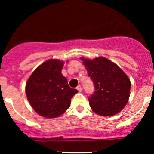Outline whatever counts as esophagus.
Segmentation results:
<instances>
[{"label":"esophagus","mask_w":154,"mask_h":154,"mask_svg":"<svg viewBox=\"0 0 154 154\" xmlns=\"http://www.w3.org/2000/svg\"><path fill=\"white\" fill-rule=\"evenodd\" d=\"M77 89L79 91H82V87H81V86H80V85H78V86H77Z\"/></svg>","instance_id":"34e87169"}]
</instances>
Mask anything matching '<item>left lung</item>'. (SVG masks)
<instances>
[{"mask_svg":"<svg viewBox=\"0 0 154 154\" xmlns=\"http://www.w3.org/2000/svg\"><path fill=\"white\" fill-rule=\"evenodd\" d=\"M88 75L94 85V94L88 98L96 114L112 116L122 111L130 97V80L116 63L99 57L93 60L82 57Z\"/></svg>","mask_w":154,"mask_h":154,"instance_id":"8db88e82","label":"left lung"}]
</instances>
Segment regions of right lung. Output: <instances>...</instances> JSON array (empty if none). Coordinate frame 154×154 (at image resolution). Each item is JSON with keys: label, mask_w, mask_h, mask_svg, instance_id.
I'll list each match as a JSON object with an SVG mask.
<instances>
[{"label": "right lung", "mask_w": 154, "mask_h": 154, "mask_svg": "<svg viewBox=\"0 0 154 154\" xmlns=\"http://www.w3.org/2000/svg\"><path fill=\"white\" fill-rule=\"evenodd\" d=\"M64 62L51 59L32 73L26 83L27 100L35 112L45 118H57L69 108L78 92L71 88L61 71Z\"/></svg>", "instance_id": "1"}]
</instances>
